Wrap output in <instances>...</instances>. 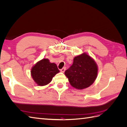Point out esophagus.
<instances>
[{"instance_id": "obj_1", "label": "esophagus", "mask_w": 127, "mask_h": 127, "mask_svg": "<svg viewBox=\"0 0 127 127\" xmlns=\"http://www.w3.org/2000/svg\"><path fill=\"white\" fill-rule=\"evenodd\" d=\"M65 70H66V67H64V68H63L62 69H60V71H61V72H64Z\"/></svg>"}]
</instances>
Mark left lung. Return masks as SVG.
I'll list each match as a JSON object with an SVG mask.
<instances>
[{"mask_svg":"<svg viewBox=\"0 0 127 127\" xmlns=\"http://www.w3.org/2000/svg\"><path fill=\"white\" fill-rule=\"evenodd\" d=\"M98 67L92 58L84 52L75 57L73 64L64 72L70 85L77 90L85 89L95 82Z\"/></svg>","mask_w":127,"mask_h":127,"instance_id":"obj_1","label":"left lung"}]
</instances>
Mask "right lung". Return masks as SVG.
Returning <instances> with one entry per match:
<instances>
[{
	"label": "right lung",
	"instance_id": "right-lung-1",
	"mask_svg": "<svg viewBox=\"0 0 127 127\" xmlns=\"http://www.w3.org/2000/svg\"><path fill=\"white\" fill-rule=\"evenodd\" d=\"M57 65L48 59H43L32 67L31 74L34 81L39 86H45L51 82L52 78L59 72Z\"/></svg>",
	"mask_w": 127,
	"mask_h": 127
}]
</instances>
